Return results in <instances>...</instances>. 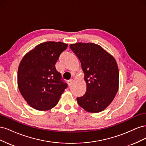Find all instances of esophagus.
Wrapping results in <instances>:
<instances>
[{"label": "esophagus", "mask_w": 146, "mask_h": 146, "mask_svg": "<svg viewBox=\"0 0 146 146\" xmlns=\"http://www.w3.org/2000/svg\"><path fill=\"white\" fill-rule=\"evenodd\" d=\"M68 85L70 86V85H71L73 83V82H74V80L73 79H70L69 80H68Z\"/></svg>", "instance_id": "esophagus-1"}]
</instances>
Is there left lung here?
<instances>
[{
    "mask_svg": "<svg viewBox=\"0 0 146 146\" xmlns=\"http://www.w3.org/2000/svg\"><path fill=\"white\" fill-rule=\"evenodd\" d=\"M80 60L86 83L85 94L77 98L79 106L90 113L103 111L111 103L119 88V70L114 57L96 44L69 46Z\"/></svg>",
    "mask_w": 146,
    "mask_h": 146,
    "instance_id": "1",
    "label": "left lung"
}]
</instances>
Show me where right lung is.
Wrapping results in <instances>:
<instances>
[{
    "label": "right lung",
    "instance_id": "add662e5",
    "mask_svg": "<svg viewBox=\"0 0 146 146\" xmlns=\"http://www.w3.org/2000/svg\"><path fill=\"white\" fill-rule=\"evenodd\" d=\"M68 44L48 41L39 44L23 57L17 72L21 94L32 108L45 111L54 108L68 84L55 63Z\"/></svg>",
    "mask_w": 146,
    "mask_h": 146
}]
</instances>
